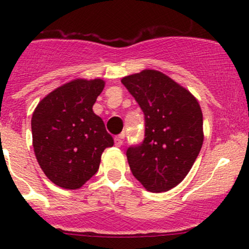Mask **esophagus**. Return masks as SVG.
Returning a JSON list of instances; mask_svg holds the SVG:
<instances>
[{
	"label": "esophagus",
	"mask_w": 249,
	"mask_h": 249,
	"mask_svg": "<svg viewBox=\"0 0 249 249\" xmlns=\"http://www.w3.org/2000/svg\"><path fill=\"white\" fill-rule=\"evenodd\" d=\"M124 137H125L124 133L119 134L118 137H116V138H115V145H116L117 147H121L122 146L123 142H124Z\"/></svg>",
	"instance_id": "obj_1"
}]
</instances>
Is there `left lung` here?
<instances>
[{
    "label": "left lung",
    "instance_id": "1",
    "mask_svg": "<svg viewBox=\"0 0 249 249\" xmlns=\"http://www.w3.org/2000/svg\"><path fill=\"white\" fill-rule=\"evenodd\" d=\"M122 83L145 116L144 142L126 151L131 172L150 192H166L185 179L201 150V107L186 88L158 70L145 69Z\"/></svg>",
    "mask_w": 249,
    "mask_h": 249
}]
</instances>
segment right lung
<instances>
[{
	"label": "right lung",
	"mask_w": 249,
	"mask_h": 249,
	"mask_svg": "<svg viewBox=\"0 0 249 249\" xmlns=\"http://www.w3.org/2000/svg\"><path fill=\"white\" fill-rule=\"evenodd\" d=\"M105 81L76 78L48 93L31 118L33 146L45 176L65 190L81 188L113 145L92 107Z\"/></svg>",
	"instance_id": "add662e5"
}]
</instances>
